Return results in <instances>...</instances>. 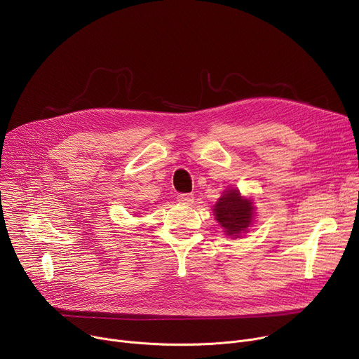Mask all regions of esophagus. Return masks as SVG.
<instances>
[{"label":"esophagus","instance_id":"esophagus-1","mask_svg":"<svg viewBox=\"0 0 359 359\" xmlns=\"http://www.w3.org/2000/svg\"><path fill=\"white\" fill-rule=\"evenodd\" d=\"M177 201L183 205H192L194 203V195L192 194H180V195H177Z\"/></svg>","mask_w":359,"mask_h":359}]
</instances>
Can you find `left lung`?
I'll return each mask as SVG.
<instances>
[{
	"mask_svg": "<svg viewBox=\"0 0 359 359\" xmlns=\"http://www.w3.org/2000/svg\"><path fill=\"white\" fill-rule=\"evenodd\" d=\"M252 202L240 195L235 189H229L213 206L217 221L231 236H238L245 231L252 221Z\"/></svg>",
	"mask_w": 359,
	"mask_h": 359,
	"instance_id": "8db88e82",
	"label": "left lung"
}]
</instances>
